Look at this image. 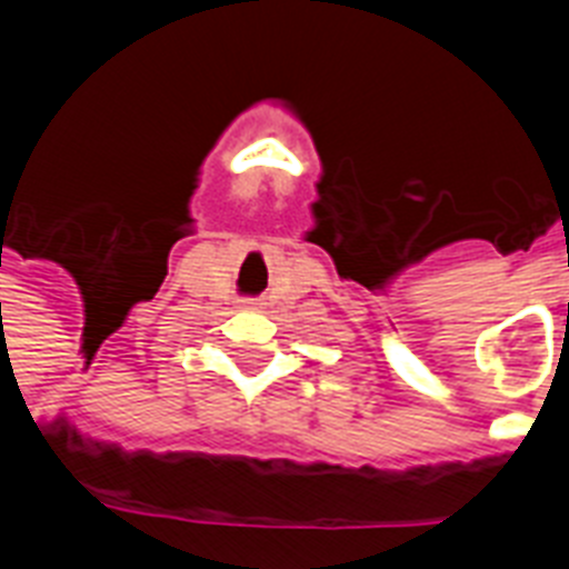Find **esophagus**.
<instances>
[{"label": "esophagus", "mask_w": 569, "mask_h": 569, "mask_svg": "<svg viewBox=\"0 0 569 569\" xmlns=\"http://www.w3.org/2000/svg\"><path fill=\"white\" fill-rule=\"evenodd\" d=\"M254 306H258V302H252V300H243V309H254Z\"/></svg>", "instance_id": "esophagus-1"}]
</instances>
